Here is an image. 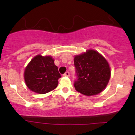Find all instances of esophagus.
I'll return each instance as SVG.
<instances>
[{"label": "esophagus", "mask_w": 135, "mask_h": 135, "mask_svg": "<svg viewBox=\"0 0 135 135\" xmlns=\"http://www.w3.org/2000/svg\"><path fill=\"white\" fill-rule=\"evenodd\" d=\"M64 76H70V72H69L68 71H66V72H65V74H64Z\"/></svg>", "instance_id": "obj_1"}]
</instances>
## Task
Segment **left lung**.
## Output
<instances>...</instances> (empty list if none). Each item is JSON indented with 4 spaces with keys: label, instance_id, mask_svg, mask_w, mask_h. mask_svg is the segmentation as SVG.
I'll return each instance as SVG.
<instances>
[{
    "label": "left lung",
    "instance_id": "left-lung-1",
    "mask_svg": "<svg viewBox=\"0 0 135 135\" xmlns=\"http://www.w3.org/2000/svg\"><path fill=\"white\" fill-rule=\"evenodd\" d=\"M77 91L86 96L100 93L108 84L111 71L109 64L103 56L93 50L74 58Z\"/></svg>",
    "mask_w": 135,
    "mask_h": 135
}]
</instances>
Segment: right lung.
<instances>
[{"label":"right lung","mask_w":135,"mask_h":135,"mask_svg":"<svg viewBox=\"0 0 135 135\" xmlns=\"http://www.w3.org/2000/svg\"><path fill=\"white\" fill-rule=\"evenodd\" d=\"M58 68L50 56L37 55L31 60L24 71L25 82L32 91L45 94L57 86L61 78Z\"/></svg>","instance_id":"right-lung-1"}]
</instances>
